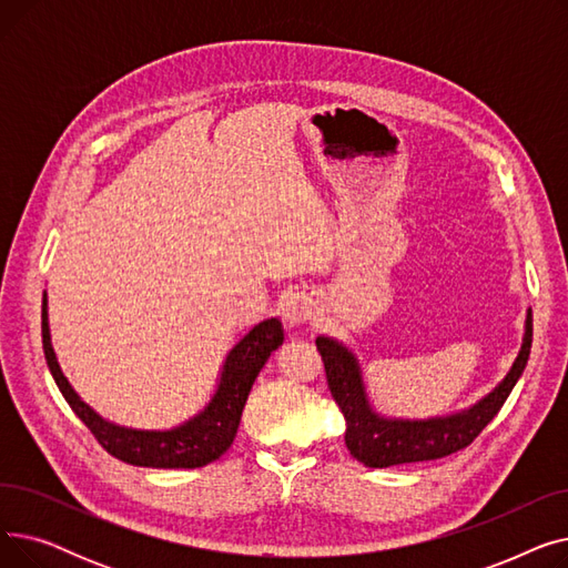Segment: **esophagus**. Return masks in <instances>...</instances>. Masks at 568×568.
Masks as SVG:
<instances>
[{
	"mask_svg": "<svg viewBox=\"0 0 568 568\" xmlns=\"http://www.w3.org/2000/svg\"><path fill=\"white\" fill-rule=\"evenodd\" d=\"M281 315L290 326H300L315 315V300L308 292H292L281 304Z\"/></svg>",
	"mask_w": 568,
	"mask_h": 568,
	"instance_id": "1",
	"label": "esophagus"
}]
</instances>
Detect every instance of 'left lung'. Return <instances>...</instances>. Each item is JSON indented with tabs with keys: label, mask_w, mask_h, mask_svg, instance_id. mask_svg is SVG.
<instances>
[{
	"label": "left lung",
	"mask_w": 568,
	"mask_h": 568,
	"mask_svg": "<svg viewBox=\"0 0 568 568\" xmlns=\"http://www.w3.org/2000/svg\"><path fill=\"white\" fill-rule=\"evenodd\" d=\"M315 345L322 354L332 396L345 416V444L356 460L366 467L437 460L469 446L514 392L531 349V311L527 308L525 336L516 362L495 389L467 409L430 419H396L379 414L368 400L362 366L354 352L329 336H317Z\"/></svg>",
	"instance_id": "left-lung-1"
}]
</instances>
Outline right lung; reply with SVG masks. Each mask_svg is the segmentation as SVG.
Listing matches in <instances>:
<instances>
[{
    "label": "right lung",
    "instance_id": "add662e5",
    "mask_svg": "<svg viewBox=\"0 0 568 568\" xmlns=\"http://www.w3.org/2000/svg\"><path fill=\"white\" fill-rule=\"evenodd\" d=\"M41 334L45 362L59 392H62L71 409L80 416V422L94 433L103 449L129 465L163 469L202 467L214 463L230 449L255 377L260 375L272 352L283 345L281 320H262L227 352L216 392L195 416L168 430H140L103 419L99 412H94L75 394L67 375L59 368L57 354L52 349L45 292L41 308Z\"/></svg>",
    "mask_w": 568,
    "mask_h": 568
}]
</instances>
